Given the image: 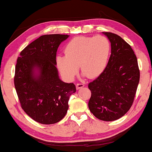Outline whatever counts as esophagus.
<instances>
[{
	"mask_svg": "<svg viewBox=\"0 0 152 152\" xmlns=\"http://www.w3.org/2000/svg\"><path fill=\"white\" fill-rule=\"evenodd\" d=\"M76 89H77V90H79V89H81V88H82L83 87H85V85L82 83H78V84H76Z\"/></svg>",
	"mask_w": 152,
	"mask_h": 152,
	"instance_id": "34e87169",
	"label": "esophagus"
}]
</instances>
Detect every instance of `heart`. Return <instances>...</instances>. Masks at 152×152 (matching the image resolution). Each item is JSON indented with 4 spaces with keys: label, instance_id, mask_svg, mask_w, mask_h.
Returning a JSON list of instances; mask_svg holds the SVG:
<instances>
[{
    "label": "heart",
    "instance_id": "obj_1",
    "mask_svg": "<svg viewBox=\"0 0 152 152\" xmlns=\"http://www.w3.org/2000/svg\"><path fill=\"white\" fill-rule=\"evenodd\" d=\"M111 51V45L104 36H79L69 41L65 54L56 56V65L62 77L71 82L79 66L84 76L93 79L104 71Z\"/></svg>",
    "mask_w": 152,
    "mask_h": 152
}]
</instances>
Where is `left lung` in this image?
<instances>
[{
	"instance_id": "obj_1",
	"label": "left lung",
	"mask_w": 152,
	"mask_h": 152,
	"mask_svg": "<svg viewBox=\"0 0 152 152\" xmlns=\"http://www.w3.org/2000/svg\"><path fill=\"white\" fill-rule=\"evenodd\" d=\"M111 43V55L104 71L88 85V107L95 117L113 121L132 107L140 81L137 59L131 46L120 36L102 32Z\"/></svg>"
}]
</instances>
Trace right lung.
Instances as JSON below:
<instances>
[{"mask_svg": "<svg viewBox=\"0 0 152 152\" xmlns=\"http://www.w3.org/2000/svg\"><path fill=\"white\" fill-rule=\"evenodd\" d=\"M69 35L39 37L20 52L14 82L21 107L35 121L53 124L60 121L68 110L73 83H65L56 67L58 47Z\"/></svg>", "mask_w": 152, "mask_h": 152, "instance_id": "right-lung-1", "label": "right lung"}]
</instances>
